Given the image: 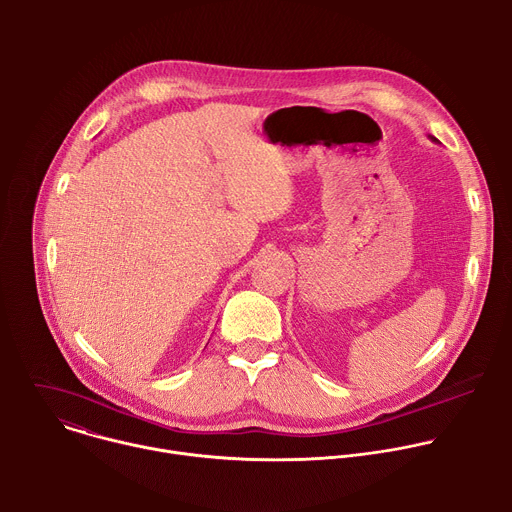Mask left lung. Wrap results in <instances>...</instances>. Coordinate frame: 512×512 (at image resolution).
<instances>
[{
  "mask_svg": "<svg viewBox=\"0 0 512 512\" xmlns=\"http://www.w3.org/2000/svg\"><path fill=\"white\" fill-rule=\"evenodd\" d=\"M431 139H433V141H435V137H431Z\"/></svg>",
  "mask_w": 512,
  "mask_h": 512,
  "instance_id": "obj_1",
  "label": "left lung"
}]
</instances>
